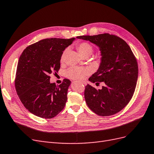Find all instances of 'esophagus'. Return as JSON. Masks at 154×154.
<instances>
[{
	"label": "esophagus",
	"mask_w": 154,
	"mask_h": 154,
	"mask_svg": "<svg viewBox=\"0 0 154 154\" xmlns=\"http://www.w3.org/2000/svg\"><path fill=\"white\" fill-rule=\"evenodd\" d=\"M81 82H82L83 84H84V85H86V82H84V81H82Z\"/></svg>",
	"instance_id": "esophagus-1"
}]
</instances>
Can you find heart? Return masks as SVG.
<instances>
[{
  "mask_svg": "<svg viewBox=\"0 0 154 154\" xmlns=\"http://www.w3.org/2000/svg\"><path fill=\"white\" fill-rule=\"evenodd\" d=\"M77 49L83 57H88L91 55L94 50L93 46L88 42H81L77 44ZM66 51L65 49L62 53L60 60L63 62L65 59ZM91 73V69L88 67H81V66H72L65 71V75L66 77L74 80L84 79L86 76L89 75Z\"/></svg>",
  "mask_w": 154,
  "mask_h": 154,
  "instance_id": "1",
  "label": "heart"
}]
</instances>
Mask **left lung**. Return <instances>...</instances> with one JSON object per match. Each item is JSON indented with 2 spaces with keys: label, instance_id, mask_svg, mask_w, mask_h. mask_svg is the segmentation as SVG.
Here are the masks:
<instances>
[{
  "label": "left lung",
  "instance_id": "left-lung-1",
  "mask_svg": "<svg viewBox=\"0 0 154 154\" xmlns=\"http://www.w3.org/2000/svg\"><path fill=\"white\" fill-rule=\"evenodd\" d=\"M99 47L101 63L89 79L92 83L104 82L102 89L87 85L84 97L89 108L99 116L116 114L128 104L134 94L138 79L137 60L129 45L121 38L109 33L79 36Z\"/></svg>",
  "mask_w": 154,
  "mask_h": 154
}]
</instances>
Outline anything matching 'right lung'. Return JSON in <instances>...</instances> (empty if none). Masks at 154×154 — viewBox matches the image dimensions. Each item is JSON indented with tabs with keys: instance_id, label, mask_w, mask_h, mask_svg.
<instances>
[{
	"instance_id": "right-lung-1",
	"label": "right lung",
	"mask_w": 154,
	"mask_h": 154,
	"mask_svg": "<svg viewBox=\"0 0 154 154\" xmlns=\"http://www.w3.org/2000/svg\"><path fill=\"white\" fill-rule=\"evenodd\" d=\"M74 39H44L28 46L20 56L15 88L24 106L33 115L52 118L64 108L71 82L65 79L56 85L50 82V75L58 72L62 52Z\"/></svg>"
}]
</instances>
